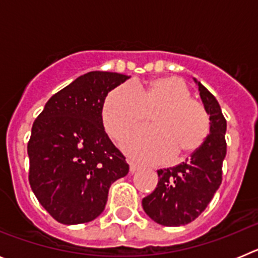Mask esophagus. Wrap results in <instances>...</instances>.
Masks as SVG:
<instances>
[{"instance_id":"esophagus-1","label":"esophagus","mask_w":258,"mask_h":258,"mask_svg":"<svg viewBox=\"0 0 258 258\" xmlns=\"http://www.w3.org/2000/svg\"><path fill=\"white\" fill-rule=\"evenodd\" d=\"M129 165H131V173H134V172H136V170H138L141 168V166L138 165V164L133 163V161H129Z\"/></svg>"}]
</instances>
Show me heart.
Here are the masks:
<instances>
[{
  "mask_svg": "<svg viewBox=\"0 0 258 258\" xmlns=\"http://www.w3.org/2000/svg\"><path fill=\"white\" fill-rule=\"evenodd\" d=\"M151 112V127L133 132L122 141L125 151L137 160L163 163L173 154L174 159H183L208 138L211 120L206 107L191 98L186 83L175 76L117 86L107 95L102 118L107 133L120 140Z\"/></svg>",
  "mask_w": 258,
  "mask_h": 258,
  "instance_id": "1",
  "label": "heart"
}]
</instances>
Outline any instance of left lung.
Wrapping results in <instances>:
<instances>
[{
  "label": "left lung",
  "instance_id": "left-lung-1",
  "mask_svg": "<svg viewBox=\"0 0 258 258\" xmlns=\"http://www.w3.org/2000/svg\"><path fill=\"white\" fill-rule=\"evenodd\" d=\"M198 86L211 120L208 138L186 161L157 170L156 188L142 200L146 213L163 226H182L197 220L222 182L226 118L214 95L200 83Z\"/></svg>",
  "mask_w": 258,
  "mask_h": 258
}]
</instances>
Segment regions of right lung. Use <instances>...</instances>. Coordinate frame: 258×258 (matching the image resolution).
I'll return each instance as SVG.
<instances>
[{"label":"right lung","instance_id":"obj_1","mask_svg":"<svg viewBox=\"0 0 258 258\" xmlns=\"http://www.w3.org/2000/svg\"><path fill=\"white\" fill-rule=\"evenodd\" d=\"M129 76L93 71L50 98L28 142L29 184L49 214L64 225L86 223L103 212L109 186L129 164L104 132L108 92Z\"/></svg>","mask_w":258,"mask_h":258}]
</instances>
